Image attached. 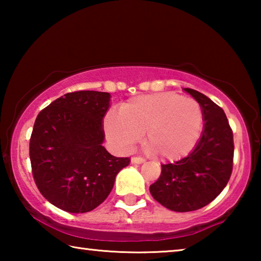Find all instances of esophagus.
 Here are the masks:
<instances>
[{"instance_id": "obj_1", "label": "esophagus", "mask_w": 261, "mask_h": 261, "mask_svg": "<svg viewBox=\"0 0 261 261\" xmlns=\"http://www.w3.org/2000/svg\"><path fill=\"white\" fill-rule=\"evenodd\" d=\"M131 162L132 163H143V162H145V159L141 156H134V158H131Z\"/></svg>"}]
</instances>
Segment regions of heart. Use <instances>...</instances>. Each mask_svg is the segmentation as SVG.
Returning <instances> with one entry per match:
<instances>
[{
  "instance_id": "b5f03b06",
  "label": "heart",
  "mask_w": 261,
  "mask_h": 261,
  "mask_svg": "<svg viewBox=\"0 0 261 261\" xmlns=\"http://www.w3.org/2000/svg\"><path fill=\"white\" fill-rule=\"evenodd\" d=\"M205 116L200 103L174 92L139 95L105 118L106 134L118 146H134L146 134V146L163 160L189 155L199 141Z\"/></svg>"
}]
</instances>
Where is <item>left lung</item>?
I'll list each match as a JSON object with an SVG mask.
<instances>
[{
  "label": "left lung",
  "mask_w": 261,
  "mask_h": 261,
  "mask_svg": "<svg viewBox=\"0 0 261 261\" xmlns=\"http://www.w3.org/2000/svg\"><path fill=\"white\" fill-rule=\"evenodd\" d=\"M204 110L205 126L197 146L175 163L161 165V175L149 187L158 202L175 212L208 205L226 188L232 173L233 136L223 109L205 94L184 88Z\"/></svg>",
  "instance_id": "left-lung-1"
}]
</instances>
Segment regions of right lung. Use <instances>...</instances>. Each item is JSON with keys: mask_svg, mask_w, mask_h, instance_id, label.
<instances>
[{"mask_svg": "<svg viewBox=\"0 0 261 261\" xmlns=\"http://www.w3.org/2000/svg\"><path fill=\"white\" fill-rule=\"evenodd\" d=\"M110 94L77 91L43 108L30 139L34 182L46 199L69 213H86L106 200L130 158L102 146Z\"/></svg>", "mask_w": 261, "mask_h": 261, "instance_id": "right-lung-1", "label": "right lung"}]
</instances>
